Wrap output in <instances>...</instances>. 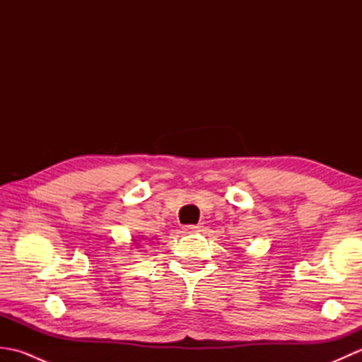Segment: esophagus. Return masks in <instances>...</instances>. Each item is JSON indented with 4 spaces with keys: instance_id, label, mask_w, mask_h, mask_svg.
Returning a JSON list of instances; mask_svg holds the SVG:
<instances>
[{
    "instance_id": "obj_1",
    "label": "esophagus",
    "mask_w": 362,
    "mask_h": 362,
    "mask_svg": "<svg viewBox=\"0 0 362 362\" xmlns=\"http://www.w3.org/2000/svg\"><path fill=\"white\" fill-rule=\"evenodd\" d=\"M204 228L202 224H197V226H187L185 227V232L187 233H196V232H201V230Z\"/></svg>"
}]
</instances>
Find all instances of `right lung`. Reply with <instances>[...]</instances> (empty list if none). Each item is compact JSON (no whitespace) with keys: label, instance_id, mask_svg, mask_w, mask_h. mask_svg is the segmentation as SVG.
<instances>
[{"label":"right lung","instance_id":"add662e5","mask_svg":"<svg viewBox=\"0 0 362 362\" xmlns=\"http://www.w3.org/2000/svg\"><path fill=\"white\" fill-rule=\"evenodd\" d=\"M134 245H136V240H134Z\"/></svg>","mask_w":362,"mask_h":362}]
</instances>
